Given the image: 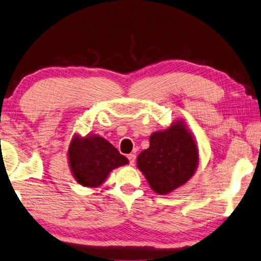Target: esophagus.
<instances>
[{"label":"esophagus","mask_w":261,"mask_h":261,"mask_svg":"<svg viewBox=\"0 0 261 261\" xmlns=\"http://www.w3.org/2000/svg\"><path fill=\"white\" fill-rule=\"evenodd\" d=\"M136 154H129L127 155V158H129V162H130V164L131 165H134L135 164V162H136Z\"/></svg>","instance_id":"34e87169"}]
</instances>
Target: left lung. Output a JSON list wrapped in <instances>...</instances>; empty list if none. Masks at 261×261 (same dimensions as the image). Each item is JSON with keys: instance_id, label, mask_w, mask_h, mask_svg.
<instances>
[{"instance_id": "left-lung-1", "label": "left lung", "mask_w": 261, "mask_h": 261, "mask_svg": "<svg viewBox=\"0 0 261 261\" xmlns=\"http://www.w3.org/2000/svg\"><path fill=\"white\" fill-rule=\"evenodd\" d=\"M149 148L137 158V166L158 195H168L190 180L198 167L199 150L195 137L185 121L156 131L149 138Z\"/></svg>"}]
</instances>
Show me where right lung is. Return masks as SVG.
I'll use <instances>...</instances> for the list:
<instances>
[{
  "label": "right lung",
  "mask_w": 261,
  "mask_h": 261,
  "mask_svg": "<svg viewBox=\"0 0 261 261\" xmlns=\"http://www.w3.org/2000/svg\"><path fill=\"white\" fill-rule=\"evenodd\" d=\"M68 160L75 181L87 188L100 187L114 168L129 163L111 142L97 135H74L69 146Z\"/></svg>",
  "instance_id": "obj_1"
}]
</instances>
